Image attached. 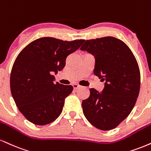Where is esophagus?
Here are the masks:
<instances>
[{
	"mask_svg": "<svg viewBox=\"0 0 151 151\" xmlns=\"http://www.w3.org/2000/svg\"><path fill=\"white\" fill-rule=\"evenodd\" d=\"M81 87V86H79V84H77V83H74V84H73V88L74 90H77L78 89V88H79Z\"/></svg>",
	"mask_w": 151,
	"mask_h": 151,
	"instance_id": "esophagus-1",
	"label": "esophagus"
}]
</instances>
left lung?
<instances>
[{
  "label": "left lung",
  "mask_w": 151,
  "mask_h": 151,
  "mask_svg": "<svg viewBox=\"0 0 151 151\" xmlns=\"http://www.w3.org/2000/svg\"><path fill=\"white\" fill-rule=\"evenodd\" d=\"M80 49L94 56L93 73L105 81L101 92L90 88L89 97L81 104L83 115L99 129H112L137 102L141 83L137 61L129 48L112 36L86 40Z\"/></svg>",
  "instance_id": "left-lung-1"
}]
</instances>
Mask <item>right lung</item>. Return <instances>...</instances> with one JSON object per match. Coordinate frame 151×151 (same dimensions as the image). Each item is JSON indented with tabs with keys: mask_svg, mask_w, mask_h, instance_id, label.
Wrapping results in <instances>:
<instances>
[{
	"mask_svg": "<svg viewBox=\"0 0 151 151\" xmlns=\"http://www.w3.org/2000/svg\"><path fill=\"white\" fill-rule=\"evenodd\" d=\"M84 41L40 38L19 52L12 68L10 90L16 105L27 120L42 126L59 117L65 98L73 87L54 82L53 74L64 68L67 57Z\"/></svg>",
	"mask_w": 151,
	"mask_h": 151,
	"instance_id": "add662e5",
	"label": "right lung"
}]
</instances>
